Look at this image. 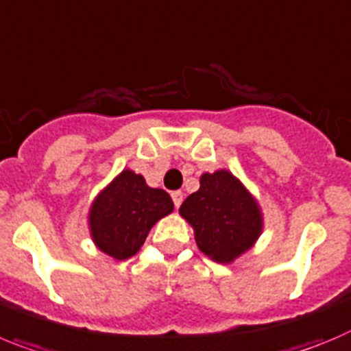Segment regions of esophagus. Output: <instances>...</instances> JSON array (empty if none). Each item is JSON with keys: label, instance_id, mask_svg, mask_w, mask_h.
I'll use <instances>...</instances> for the list:
<instances>
[{"label": "esophagus", "instance_id": "34e87169", "mask_svg": "<svg viewBox=\"0 0 351 351\" xmlns=\"http://www.w3.org/2000/svg\"><path fill=\"white\" fill-rule=\"evenodd\" d=\"M170 197H172L176 208L181 207V204H182V193L181 191H172V193H170Z\"/></svg>", "mask_w": 351, "mask_h": 351}]
</instances>
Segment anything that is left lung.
Masks as SVG:
<instances>
[{
	"mask_svg": "<svg viewBox=\"0 0 351 351\" xmlns=\"http://www.w3.org/2000/svg\"><path fill=\"white\" fill-rule=\"evenodd\" d=\"M179 214L195 231L197 245L215 263H233L263 231L261 208L228 170L204 173L200 189L182 202Z\"/></svg>",
	"mask_w": 351,
	"mask_h": 351,
	"instance_id": "obj_1",
	"label": "left lung"
}]
</instances>
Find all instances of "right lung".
<instances>
[{"mask_svg": "<svg viewBox=\"0 0 351 351\" xmlns=\"http://www.w3.org/2000/svg\"><path fill=\"white\" fill-rule=\"evenodd\" d=\"M172 210L169 193L149 188L141 173L125 169L90 207V233L102 252L123 261L137 254L154 223Z\"/></svg>", "mask_w": 351, "mask_h": 351, "instance_id": "right-lung-1", "label": "right lung"}]
</instances>
